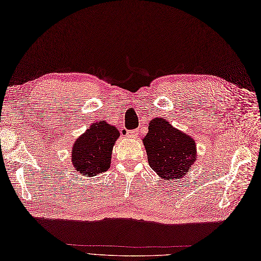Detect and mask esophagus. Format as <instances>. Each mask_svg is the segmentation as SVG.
<instances>
[{
  "instance_id": "34e87169",
  "label": "esophagus",
  "mask_w": 261,
  "mask_h": 261,
  "mask_svg": "<svg viewBox=\"0 0 261 261\" xmlns=\"http://www.w3.org/2000/svg\"><path fill=\"white\" fill-rule=\"evenodd\" d=\"M136 134H137L136 130H129V132H127L126 135L128 136V137H130V138H134L136 136Z\"/></svg>"
}]
</instances>
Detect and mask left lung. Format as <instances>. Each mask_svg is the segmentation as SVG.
Returning <instances> with one entry per match:
<instances>
[{
  "label": "left lung",
  "mask_w": 261,
  "mask_h": 261,
  "mask_svg": "<svg viewBox=\"0 0 261 261\" xmlns=\"http://www.w3.org/2000/svg\"><path fill=\"white\" fill-rule=\"evenodd\" d=\"M143 143L149 166L165 180L181 178L197 158L194 139L162 117L149 123Z\"/></svg>",
  "instance_id": "1"
}]
</instances>
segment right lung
<instances>
[{
  "mask_svg": "<svg viewBox=\"0 0 261 261\" xmlns=\"http://www.w3.org/2000/svg\"><path fill=\"white\" fill-rule=\"evenodd\" d=\"M119 132L106 122L91 125L73 146L72 164L83 176L93 177L106 171L111 166L112 150Z\"/></svg>",
  "mask_w": 261,
  "mask_h": 261,
  "instance_id": "1",
  "label": "right lung"
}]
</instances>
